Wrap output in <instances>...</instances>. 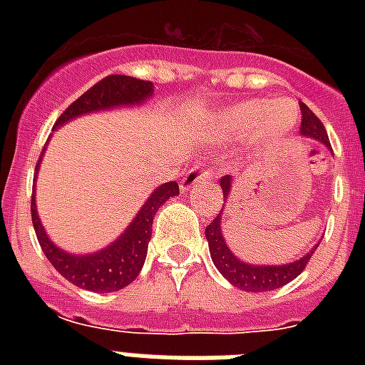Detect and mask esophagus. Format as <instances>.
<instances>
[{"label":"esophagus","mask_w":365,"mask_h":365,"mask_svg":"<svg viewBox=\"0 0 365 365\" xmlns=\"http://www.w3.org/2000/svg\"><path fill=\"white\" fill-rule=\"evenodd\" d=\"M210 176H212V172L208 170V166L206 165L193 166V168L183 176L182 182H180V189L185 193V191H189V189L193 187V185H197V183H202L206 182V180H210Z\"/></svg>","instance_id":"1"}]
</instances>
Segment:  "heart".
I'll list each match as a JSON object with an SVG mask.
<instances>
[{"label":"heart","mask_w":365,"mask_h":365,"mask_svg":"<svg viewBox=\"0 0 365 365\" xmlns=\"http://www.w3.org/2000/svg\"><path fill=\"white\" fill-rule=\"evenodd\" d=\"M295 119L297 111L289 100H248L223 111L216 128L217 134L229 142H239L257 132V140L271 145L292 130Z\"/></svg>","instance_id":"obj_1"}]
</instances>
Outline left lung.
I'll list each match as a JSON object with an SVG mask.
<instances>
[{
  "mask_svg": "<svg viewBox=\"0 0 365 365\" xmlns=\"http://www.w3.org/2000/svg\"><path fill=\"white\" fill-rule=\"evenodd\" d=\"M299 108L301 136L317 140V142L324 143L328 149H331L328 140V132L324 128L322 121L303 102L299 104ZM220 185H222L223 199L227 200L229 193H231V187H233V176H223L220 180ZM222 216L223 208L214 217V222L205 229L212 261H214L217 271L222 272L223 277L227 278L235 288H240L244 292H254V294L255 292H271V289H277L280 286H286L288 282H292L295 277H299L301 272H303L305 265L311 259V255L314 254V250L320 244H314L303 257L292 261V263H284V265H252V263H246V261L239 259L227 246L222 233Z\"/></svg>",
  "mask_w": 365,
  "mask_h": 365,
  "instance_id": "8db88e82",
  "label": "left lung"
}]
</instances>
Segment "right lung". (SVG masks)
<instances>
[{"label":"right lung","instance_id":"right-lung-1","mask_svg":"<svg viewBox=\"0 0 365 365\" xmlns=\"http://www.w3.org/2000/svg\"><path fill=\"white\" fill-rule=\"evenodd\" d=\"M151 96H153V83L151 81H142V79L128 76H110L88 88L85 94H81L58 117V121L54 123V128H60L68 121H73L77 117L94 113V111L113 110V108H125V106H128V108L140 106ZM43 153H45V149H43ZM43 153L37 160L36 174L39 165H41ZM176 195H180V187H178L176 182L159 185L153 193L149 195L136 217L121 233V237L113 240L110 246H106L104 250L94 252V254H70V252L58 248L53 240L48 239L45 227L41 225V220L37 216L36 189L31 195V223L36 229L43 254L47 255L51 265L66 280H70L71 284H76L77 288L88 289V292L110 294V292H117V289L128 286L140 274L145 255H148V244L151 239L155 214L166 200L170 197H176Z\"/></svg>","mask_w":365,"mask_h":365}]
</instances>
